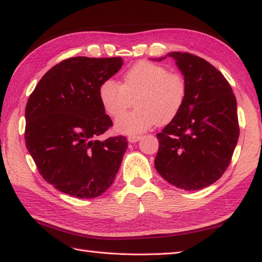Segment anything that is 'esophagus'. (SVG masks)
<instances>
[{"mask_svg":"<svg viewBox=\"0 0 262 262\" xmlns=\"http://www.w3.org/2000/svg\"><path fill=\"white\" fill-rule=\"evenodd\" d=\"M141 138H142V136H139V135H130V136H128V142L136 143L138 141H141Z\"/></svg>","mask_w":262,"mask_h":262,"instance_id":"1","label":"esophagus"}]
</instances>
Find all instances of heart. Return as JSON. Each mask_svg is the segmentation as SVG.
Segmentation results:
<instances>
[{
    "label": "heart",
    "mask_w": 262,
    "mask_h": 262,
    "mask_svg": "<svg viewBox=\"0 0 262 262\" xmlns=\"http://www.w3.org/2000/svg\"><path fill=\"white\" fill-rule=\"evenodd\" d=\"M98 96L103 111L114 118L136 99L138 108L116 121L118 133L135 135L175 119L184 105L186 84L183 77L168 72L165 67L139 61L125 72L121 84L113 79L102 81Z\"/></svg>",
    "instance_id": "obj_1"
}]
</instances>
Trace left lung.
I'll list each match as a JSON object with an SVG mask.
<instances>
[{"label":"left lung","instance_id":"left-lung-1","mask_svg":"<svg viewBox=\"0 0 262 262\" xmlns=\"http://www.w3.org/2000/svg\"><path fill=\"white\" fill-rule=\"evenodd\" d=\"M168 57L184 76L186 97L176 118L156 135L154 164L168 183L196 191L220 179L232 160L240 133L236 99L227 79L206 60L188 52Z\"/></svg>","mask_w":262,"mask_h":262}]
</instances>
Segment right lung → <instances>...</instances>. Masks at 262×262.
<instances>
[{
    "instance_id": "obj_1",
    "label": "right lung",
    "mask_w": 262,
    "mask_h": 262,
    "mask_svg": "<svg viewBox=\"0 0 262 262\" xmlns=\"http://www.w3.org/2000/svg\"><path fill=\"white\" fill-rule=\"evenodd\" d=\"M123 59L75 57L41 78L26 107V145L42 178L78 199L101 195L113 184L127 148L123 135L99 141L113 126L98 90Z\"/></svg>"
}]
</instances>
